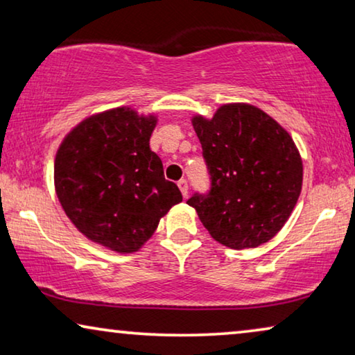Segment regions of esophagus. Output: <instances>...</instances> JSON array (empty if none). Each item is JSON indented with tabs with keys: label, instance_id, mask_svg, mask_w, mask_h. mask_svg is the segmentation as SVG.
<instances>
[{
	"label": "esophagus",
	"instance_id": "1",
	"mask_svg": "<svg viewBox=\"0 0 355 355\" xmlns=\"http://www.w3.org/2000/svg\"><path fill=\"white\" fill-rule=\"evenodd\" d=\"M178 187H179V190H181V193H182V196L185 198V196L189 195V184H187V181H185V179H181V181L178 182Z\"/></svg>",
	"mask_w": 355,
	"mask_h": 355
}]
</instances>
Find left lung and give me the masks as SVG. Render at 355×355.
<instances>
[{"instance_id":"obj_1","label":"left lung","mask_w":355,"mask_h":355,"mask_svg":"<svg viewBox=\"0 0 355 355\" xmlns=\"http://www.w3.org/2000/svg\"><path fill=\"white\" fill-rule=\"evenodd\" d=\"M209 190L195 192V208L216 241L257 248L287 222L302 192L303 165L279 123L249 105H225L211 121L193 119Z\"/></svg>"}]
</instances>
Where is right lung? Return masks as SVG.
<instances>
[{
	"instance_id": "right-lung-1",
	"label": "right lung",
	"mask_w": 355,
	"mask_h": 355,
	"mask_svg": "<svg viewBox=\"0 0 355 355\" xmlns=\"http://www.w3.org/2000/svg\"><path fill=\"white\" fill-rule=\"evenodd\" d=\"M154 127V117L117 107L78 125L57 152L53 176L64 212L87 238L117 252L138 250L182 201L149 147Z\"/></svg>"
}]
</instances>
